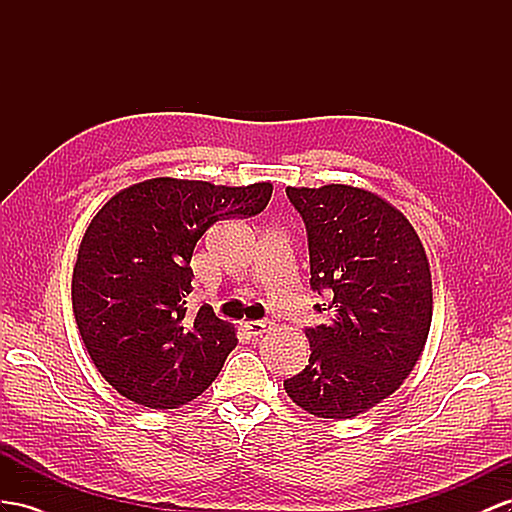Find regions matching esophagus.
Segmentation results:
<instances>
[{
  "label": "esophagus",
  "mask_w": 512,
  "mask_h": 512,
  "mask_svg": "<svg viewBox=\"0 0 512 512\" xmlns=\"http://www.w3.org/2000/svg\"><path fill=\"white\" fill-rule=\"evenodd\" d=\"M266 329H268V324L261 322V320L244 322V331H246L248 335H261V333H266Z\"/></svg>",
  "instance_id": "34e87169"
}]
</instances>
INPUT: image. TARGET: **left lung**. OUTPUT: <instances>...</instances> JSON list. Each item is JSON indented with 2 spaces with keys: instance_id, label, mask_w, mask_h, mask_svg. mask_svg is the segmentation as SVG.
<instances>
[{
  "instance_id": "1",
  "label": "left lung",
  "mask_w": 512,
  "mask_h": 512,
  "mask_svg": "<svg viewBox=\"0 0 512 512\" xmlns=\"http://www.w3.org/2000/svg\"><path fill=\"white\" fill-rule=\"evenodd\" d=\"M307 229L313 305L326 322L305 331L311 355L283 383L300 409L348 419L391 396L422 355L432 320L426 251L411 222L378 194L331 183L287 188Z\"/></svg>"
}]
</instances>
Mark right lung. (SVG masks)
Listing matches in <instances>:
<instances>
[{"label":"right lung","instance_id":"right-lung-1","mask_svg":"<svg viewBox=\"0 0 512 512\" xmlns=\"http://www.w3.org/2000/svg\"><path fill=\"white\" fill-rule=\"evenodd\" d=\"M272 183L246 188L157 177L114 194L90 220L73 268V313L90 359L127 400L177 409L212 385L238 344L201 305L188 316L190 259L218 220L264 212Z\"/></svg>","mask_w":512,"mask_h":512}]
</instances>
